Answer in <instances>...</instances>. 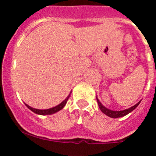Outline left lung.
<instances>
[{
  "mask_svg": "<svg viewBox=\"0 0 156 156\" xmlns=\"http://www.w3.org/2000/svg\"><path fill=\"white\" fill-rule=\"evenodd\" d=\"M97 98V101L98 103V106H99V108H100L101 111L104 114H105L106 115L111 117V118H119V117L125 116V115L129 114V112H131L133 110H134L135 108H137V106H138V105L140 104V101L138 103H137V104L134 105L132 106V107H130V108H127V109L122 110V111H113V110H110L108 109V108H105V107L104 105H102V104L100 102V101L98 100V98Z\"/></svg>",
  "mask_w": 156,
  "mask_h": 156,
  "instance_id": "1",
  "label": "left lung"
}]
</instances>
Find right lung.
<instances>
[{"label": "right lung", "instance_id": "1", "mask_svg": "<svg viewBox=\"0 0 156 156\" xmlns=\"http://www.w3.org/2000/svg\"><path fill=\"white\" fill-rule=\"evenodd\" d=\"M70 94H71V92H70L69 94L68 95V97L66 98L62 102H61L59 105H58L55 106V107L48 108V109H37V108H32V107H30V106L28 105L27 104H25V105H27V107L29 108V109L31 110L32 112H34V113L36 114H38V115H51V114L55 113V112L60 111V110L62 109V108H64V106L66 105V102H67V101H68Z\"/></svg>", "mask_w": 156, "mask_h": 156}]
</instances>
